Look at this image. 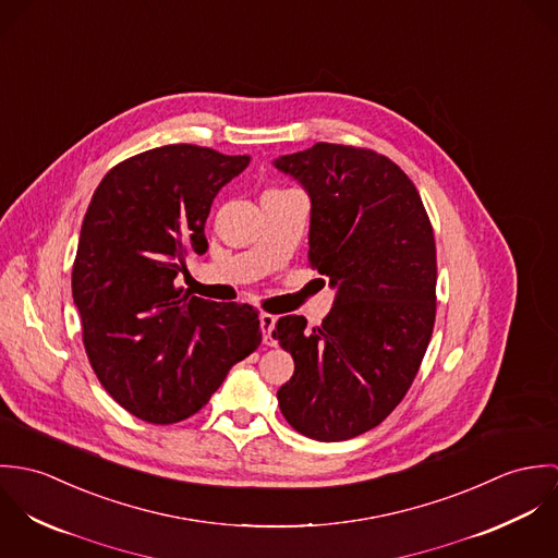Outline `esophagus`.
Instances as JSON below:
<instances>
[{
  "label": "esophagus",
  "mask_w": 558,
  "mask_h": 558,
  "mask_svg": "<svg viewBox=\"0 0 558 558\" xmlns=\"http://www.w3.org/2000/svg\"><path fill=\"white\" fill-rule=\"evenodd\" d=\"M275 322L277 318L270 316V314H262L259 316V330H262V341L266 345H275V339H272V328H275Z\"/></svg>",
  "instance_id": "34e87169"
}]
</instances>
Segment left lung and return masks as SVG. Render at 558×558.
Returning a JSON list of instances; mask_svg holds the SVG:
<instances>
[{"mask_svg": "<svg viewBox=\"0 0 558 558\" xmlns=\"http://www.w3.org/2000/svg\"><path fill=\"white\" fill-rule=\"evenodd\" d=\"M310 202V259L335 290L318 328L286 316L272 337L294 359L279 391L288 423L322 442L383 423L410 389L436 318V244L423 202L393 160L316 146L272 160Z\"/></svg>", "mask_w": 558, "mask_h": 558, "instance_id": "obj_1", "label": "left lung"}]
</instances>
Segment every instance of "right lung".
I'll use <instances>...</instances> for the list:
<instances>
[{"label":"right lung","mask_w":558,"mask_h":558,"mask_svg":"<svg viewBox=\"0 0 558 558\" xmlns=\"http://www.w3.org/2000/svg\"><path fill=\"white\" fill-rule=\"evenodd\" d=\"M248 157L173 144L116 165L81 226L73 301L94 374L124 410L167 425L195 414L259 345L251 305L175 288L217 193Z\"/></svg>","instance_id":"right-lung-1"}]
</instances>
